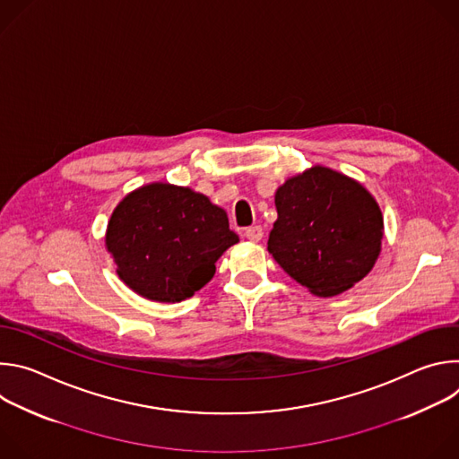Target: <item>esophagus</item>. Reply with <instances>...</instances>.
I'll return each mask as SVG.
<instances>
[{"mask_svg": "<svg viewBox=\"0 0 459 459\" xmlns=\"http://www.w3.org/2000/svg\"><path fill=\"white\" fill-rule=\"evenodd\" d=\"M245 238L248 239V241H259L261 238H264V229H261L259 225H252V227H248V229H245Z\"/></svg>", "mask_w": 459, "mask_h": 459, "instance_id": "esophagus-1", "label": "esophagus"}]
</instances>
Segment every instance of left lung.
<instances>
[{
  "mask_svg": "<svg viewBox=\"0 0 459 459\" xmlns=\"http://www.w3.org/2000/svg\"><path fill=\"white\" fill-rule=\"evenodd\" d=\"M278 220L269 252L317 298H333L361 281L381 252L383 214L354 178L314 165L278 186Z\"/></svg>",
  "mask_w": 459,
  "mask_h": 459,
  "instance_id": "obj_1",
  "label": "left lung"
}]
</instances>
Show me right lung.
<instances>
[{"label":"right lung","mask_w":459,"mask_h":459,"mask_svg":"<svg viewBox=\"0 0 459 459\" xmlns=\"http://www.w3.org/2000/svg\"><path fill=\"white\" fill-rule=\"evenodd\" d=\"M238 241L227 212L205 194L163 181L128 192L105 232L119 280L158 303H179L205 287Z\"/></svg>","instance_id":"add662e5"}]
</instances>
